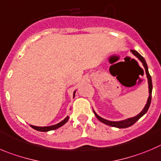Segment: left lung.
<instances>
[{
    "instance_id": "obj_1",
    "label": "left lung",
    "mask_w": 161,
    "mask_h": 161,
    "mask_svg": "<svg viewBox=\"0 0 161 161\" xmlns=\"http://www.w3.org/2000/svg\"><path fill=\"white\" fill-rule=\"evenodd\" d=\"M132 53L135 55V56L139 58V60L143 64L144 67L145 69V72H146V75H147V78H148V89H149V96H148V101H147V104L145 105V108L143 109V110L142 112L140 113L139 114L136 115V116L133 117V118H128V119L126 120H123V121H108V120L104 119V118H102L101 117H99L98 115L96 114L95 112L94 111V115L96 116V118L99 120V121H101V122L104 123V124L108 125H110L113 126V127H117V128H120V129H123V128H128L130 126L133 125L136 121H137L140 118H142L144 114H145V113L148 111V108H149L150 104H151V100H152V91H153V83H152V79H151V75H149L148 73V66H147L146 62H145V58L142 56V55H140L135 50H131Z\"/></svg>"
}]
</instances>
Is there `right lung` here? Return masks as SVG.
Here are the masks:
<instances>
[{"label": "right lung", "mask_w": 161, "mask_h": 161, "mask_svg": "<svg viewBox=\"0 0 161 161\" xmlns=\"http://www.w3.org/2000/svg\"><path fill=\"white\" fill-rule=\"evenodd\" d=\"M75 91L74 92V97H75ZM68 119H69V117L67 116V118H66L64 120V121H61V122L58 123V124H56V125H52V126H45V127H38V126H34V125H31V128L34 129V130H38V131H40V132L50 131V130H56V129L59 128V127H61V126H62V125H64L65 124V123L67 122V121H68Z\"/></svg>", "instance_id": "1"}]
</instances>
